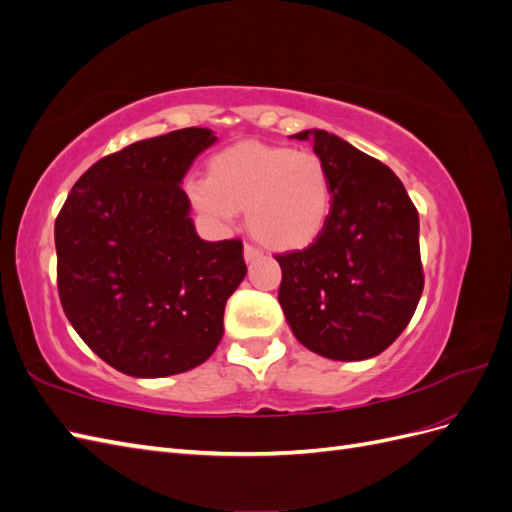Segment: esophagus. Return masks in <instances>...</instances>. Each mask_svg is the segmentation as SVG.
Wrapping results in <instances>:
<instances>
[{
  "mask_svg": "<svg viewBox=\"0 0 512 512\" xmlns=\"http://www.w3.org/2000/svg\"><path fill=\"white\" fill-rule=\"evenodd\" d=\"M243 256H245L247 262H252V260H256L260 256V250H256V247L250 245V243H245L243 245Z\"/></svg>",
  "mask_w": 512,
  "mask_h": 512,
  "instance_id": "1",
  "label": "esophagus"
}]
</instances>
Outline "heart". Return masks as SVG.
<instances>
[{
    "label": "heart",
    "instance_id": "heart-1",
    "mask_svg": "<svg viewBox=\"0 0 512 512\" xmlns=\"http://www.w3.org/2000/svg\"><path fill=\"white\" fill-rule=\"evenodd\" d=\"M192 205L215 224L228 226L245 211L247 228L277 252L312 243L331 213L327 164L316 151L241 143L209 162L207 179L185 185Z\"/></svg>",
    "mask_w": 512,
    "mask_h": 512
}]
</instances>
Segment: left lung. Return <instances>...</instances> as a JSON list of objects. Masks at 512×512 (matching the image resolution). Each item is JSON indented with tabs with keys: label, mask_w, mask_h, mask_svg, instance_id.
<instances>
[{
	"label": "left lung",
	"mask_w": 512,
	"mask_h": 512,
	"mask_svg": "<svg viewBox=\"0 0 512 512\" xmlns=\"http://www.w3.org/2000/svg\"><path fill=\"white\" fill-rule=\"evenodd\" d=\"M327 164L331 213L305 250L277 254L294 337L333 361H363L408 327L425 275L418 211L393 170L324 130L294 134Z\"/></svg>",
	"instance_id": "left-lung-1"
}]
</instances>
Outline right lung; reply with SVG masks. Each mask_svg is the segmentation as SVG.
Here are the masks:
<instances>
[{
  "label": "right lung",
  "mask_w": 512,
  "mask_h": 512,
  "mask_svg": "<svg viewBox=\"0 0 512 512\" xmlns=\"http://www.w3.org/2000/svg\"><path fill=\"white\" fill-rule=\"evenodd\" d=\"M218 138L183 128L111 153L74 183L55 220L61 307L104 363L164 378L205 363L243 282L239 239L203 241L181 181Z\"/></svg>",
  "instance_id": "1"
}]
</instances>
